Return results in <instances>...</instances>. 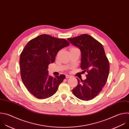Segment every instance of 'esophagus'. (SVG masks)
<instances>
[{"instance_id":"34e87169","label":"esophagus","mask_w":129,"mask_h":129,"mask_svg":"<svg viewBox=\"0 0 129 129\" xmlns=\"http://www.w3.org/2000/svg\"><path fill=\"white\" fill-rule=\"evenodd\" d=\"M71 77V75H66V78H68Z\"/></svg>"}]
</instances>
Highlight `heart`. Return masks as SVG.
<instances>
[{
	"mask_svg": "<svg viewBox=\"0 0 129 129\" xmlns=\"http://www.w3.org/2000/svg\"><path fill=\"white\" fill-rule=\"evenodd\" d=\"M75 49V48H74V47H72L70 49V50H72V49Z\"/></svg>",
	"mask_w": 129,
	"mask_h": 129,
	"instance_id": "1",
	"label": "heart"
}]
</instances>
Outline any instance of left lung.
Returning a JSON list of instances; mask_svg holds the SVG:
<instances>
[{
  "mask_svg": "<svg viewBox=\"0 0 129 129\" xmlns=\"http://www.w3.org/2000/svg\"><path fill=\"white\" fill-rule=\"evenodd\" d=\"M81 51L80 68L87 72V78L78 79L72 93L77 98L89 101L94 98L102 91L106 82L109 72V64L103 46L91 36L83 34L67 38Z\"/></svg>",
  "mask_w": 129,
  "mask_h": 129,
  "instance_id": "8db88e82",
  "label": "left lung"
}]
</instances>
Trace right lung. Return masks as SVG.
<instances>
[{
  "label": "right lung",
  "instance_id": "right-lung-1",
  "mask_svg": "<svg viewBox=\"0 0 129 129\" xmlns=\"http://www.w3.org/2000/svg\"><path fill=\"white\" fill-rule=\"evenodd\" d=\"M69 43L63 38L41 34L30 40L20 55L21 76L28 91L39 99L53 96L65 78L61 74L49 75V65L54 63L58 52Z\"/></svg>",
  "mask_w": 129,
  "mask_h": 129
}]
</instances>
